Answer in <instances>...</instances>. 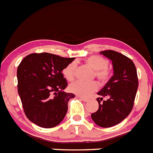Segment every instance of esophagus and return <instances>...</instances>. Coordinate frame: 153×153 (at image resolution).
Returning a JSON list of instances; mask_svg holds the SVG:
<instances>
[{"instance_id":"esophagus-1","label":"esophagus","mask_w":153,"mask_h":153,"mask_svg":"<svg viewBox=\"0 0 153 153\" xmlns=\"http://www.w3.org/2000/svg\"><path fill=\"white\" fill-rule=\"evenodd\" d=\"M77 97H78V98H79L80 100H83V102H88V99H87V98H85V97H80V96H77Z\"/></svg>"}]
</instances>
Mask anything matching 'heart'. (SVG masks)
<instances>
[{
	"instance_id": "heart-1",
	"label": "heart",
	"mask_w": 153,
	"mask_h": 153,
	"mask_svg": "<svg viewBox=\"0 0 153 153\" xmlns=\"http://www.w3.org/2000/svg\"><path fill=\"white\" fill-rule=\"evenodd\" d=\"M85 62L94 70L95 76L102 83H105L111 77V71L107 68L109 61L107 59L100 56V55H92L85 59ZM76 69V62L68 64L62 70V74L68 80H73L75 77V72ZM99 85L97 82L91 81L85 82L82 80H76L70 83L69 85V90L72 93L83 97H88L91 94L94 93L98 89Z\"/></svg>"
}]
</instances>
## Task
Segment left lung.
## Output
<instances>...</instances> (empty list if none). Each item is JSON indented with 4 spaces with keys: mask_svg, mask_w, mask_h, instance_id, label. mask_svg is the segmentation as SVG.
<instances>
[{
    "mask_svg": "<svg viewBox=\"0 0 153 153\" xmlns=\"http://www.w3.org/2000/svg\"><path fill=\"white\" fill-rule=\"evenodd\" d=\"M112 60L114 75L97 93L99 109L91 114V118L99 126H113L129 115L134 106L138 88L137 72L132 60L112 50L100 52Z\"/></svg>",
    "mask_w": 153,
    "mask_h": 153,
    "instance_id": "obj_1",
    "label": "left lung"
}]
</instances>
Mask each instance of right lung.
Segmentation results:
<instances>
[{
    "mask_svg": "<svg viewBox=\"0 0 153 153\" xmlns=\"http://www.w3.org/2000/svg\"><path fill=\"white\" fill-rule=\"evenodd\" d=\"M74 59L34 53L25 56L18 66V93L24 112L38 126L53 128L66 115L68 101L75 94L64 91L68 82L62 71Z\"/></svg>",
    "mask_w": 153,
    "mask_h": 153,
    "instance_id": "add662e5",
    "label": "right lung"
}]
</instances>
